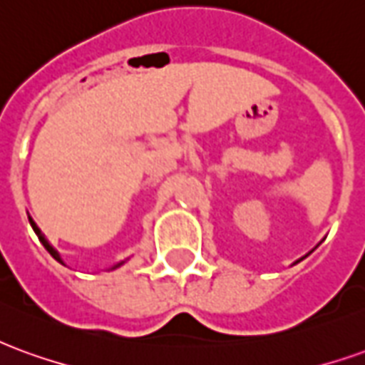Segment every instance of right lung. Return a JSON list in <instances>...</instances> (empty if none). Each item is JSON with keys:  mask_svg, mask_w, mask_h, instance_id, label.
<instances>
[{"mask_svg": "<svg viewBox=\"0 0 365 365\" xmlns=\"http://www.w3.org/2000/svg\"><path fill=\"white\" fill-rule=\"evenodd\" d=\"M31 227H33V230H35L36 235H38V240H41V242H43V246H44V248H46V250H48V252H51V256H52V258H54V260L62 262V260H60L58 252H56V250H54V248H52L51 245H48V240H46V238H44L43 235H41V230H38V227H36V225H35V222H33V221H31Z\"/></svg>", "mask_w": 365, "mask_h": 365, "instance_id": "right-lung-1", "label": "right lung"}]
</instances>
